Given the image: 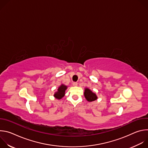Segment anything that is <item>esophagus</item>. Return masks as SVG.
I'll return each instance as SVG.
<instances>
[{
    "label": "esophagus",
    "instance_id": "esophagus-1",
    "mask_svg": "<svg viewBox=\"0 0 148 148\" xmlns=\"http://www.w3.org/2000/svg\"><path fill=\"white\" fill-rule=\"evenodd\" d=\"M73 86H74V87H76V86H77V85H78V84H77V82H73Z\"/></svg>",
    "mask_w": 148,
    "mask_h": 148
}]
</instances>
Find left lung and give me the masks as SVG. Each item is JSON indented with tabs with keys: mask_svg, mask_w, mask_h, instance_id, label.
Here are the masks:
<instances>
[{
	"mask_svg": "<svg viewBox=\"0 0 148 148\" xmlns=\"http://www.w3.org/2000/svg\"><path fill=\"white\" fill-rule=\"evenodd\" d=\"M84 97L88 102H92L97 99L98 97L95 93L93 92L90 89L88 88H85L84 92Z\"/></svg>",
	"mask_w": 148,
	"mask_h": 148,
	"instance_id": "8db88e82",
	"label": "left lung"
}]
</instances>
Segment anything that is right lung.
<instances>
[{
    "instance_id": "1",
    "label": "right lung",
    "mask_w": 148,
    "mask_h": 148,
    "mask_svg": "<svg viewBox=\"0 0 148 148\" xmlns=\"http://www.w3.org/2000/svg\"><path fill=\"white\" fill-rule=\"evenodd\" d=\"M67 89V86L64 85V84H61V86L58 88L57 91H56L54 94V97L56 99H61L62 98H63L65 95L66 90Z\"/></svg>"
}]
</instances>
